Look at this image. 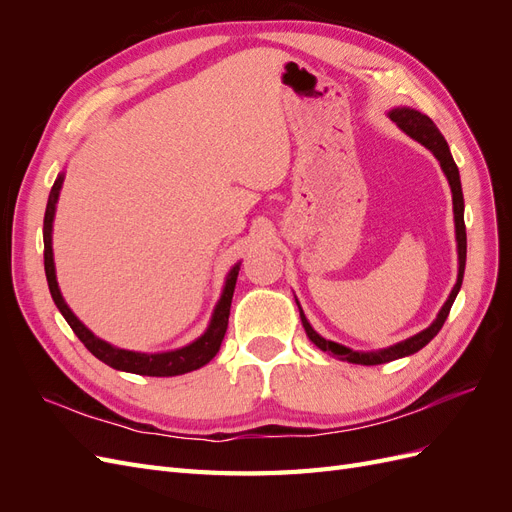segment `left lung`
<instances>
[{
	"instance_id": "left-lung-1",
	"label": "left lung",
	"mask_w": 512,
	"mask_h": 512,
	"mask_svg": "<svg viewBox=\"0 0 512 512\" xmlns=\"http://www.w3.org/2000/svg\"><path fill=\"white\" fill-rule=\"evenodd\" d=\"M389 117L397 123V126L404 130L410 138H414V141L421 143L423 147H427L433 156L438 158L444 175L448 179V185H451V192H453V213H455V235H457V254H459V273H457V284L455 288L451 290V294H448L446 303L442 305L438 318L433 320L429 327L421 333H416L408 339H404V342H399L395 346H389V348H382V350H374V352H356V350H350L342 344H335V342H329V339H324L322 335H318L312 324L307 322L303 309H299L301 312V322L305 327V333L307 337L312 339V342L324 350V352H331L333 356H337V359L342 361H348V363H356V365H382V363H389V361H395V359H401V356H410L414 352H418L421 348H425L433 337L438 335V331L442 329L444 320L448 318V312H451V307L455 303V297L457 292L461 288V282H463V271H466V252H468V239H466V222H463V192H461V181H459V168L451 156V149H448L444 136L440 134V130L436 128V123H433L427 115L414 111V108H408V106H399V108H393V111H389Z\"/></svg>"
}]
</instances>
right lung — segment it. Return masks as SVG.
Here are the masks:
<instances>
[{
	"instance_id": "add662e5",
	"label": "right lung",
	"mask_w": 512,
	"mask_h": 512,
	"mask_svg": "<svg viewBox=\"0 0 512 512\" xmlns=\"http://www.w3.org/2000/svg\"><path fill=\"white\" fill-rule=\"evenodd\" d=\"M61 183H64V173L57 175L51 194H49V203H46V211H44V273H46V282H49V290L51 297L57 305V309L61 312V316L66 318V322L70 324V329L74 331V335L81 339L85 344V348L100 359L102 363H106L108 367L119 369V371H130V374H138V376H156V378H168V376H181L188 374V371L200 369L203 365H207L215 354H218L222 339L228 327V316H230V303H232V292H235V284H237V275H239V265H235L230 269L226 284H224V292L213 309V316L207 331L200 335L196 342H192L190 346H183L179 350H170V352H158V354H145V352H132V350H123V348H115L111 344H106L104 339L96 337L91 333L85 324L72 314V309L66 305L64 297H61L59 286H57V277H55V262H53V218H55V205L59 198V190Z\"/></svg>"
}]
</instances>
